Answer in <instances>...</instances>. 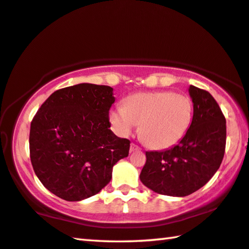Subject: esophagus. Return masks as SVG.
Returning <instances> with one entry per match:
<instances>
[{
  "label": "esophagus",
  "instance_id": "34e87169",
  "mask_svg": "<svg viewBox=\"0 0 249 249\" xmlns=\"http://www.w3.org/2000/svg\"><path fill=\"white\" fill-rule=\"evenodd\" d=\"M140 147H139V146H137L136 144H134V143H132L131 144V147H129V151H131V152H135V151H140Z\"/></svg>",
  "mask_w": 249,
  "mask_h": 249
}]
</instances>
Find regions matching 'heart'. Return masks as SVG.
Listing matches in <instances>:
<instances>
[{
  "label": "heart",
  "instance_id": "1",
  "mask_svg": "<svg viewBox=\"0 0 249 249\" xmlns=\"http://www.w3.org/2000/svg\"><path fill=\"white\" fill-rule=\"evenodd\" d=\"M193 115L194 104L187 95L159 90L132 94L108 117L118 135L129 136L140 125V137L148 147L166 149L184 139Z\"/></svg>",
  "mask_w": 249,
  "mask_h": 249
}]
</instances>
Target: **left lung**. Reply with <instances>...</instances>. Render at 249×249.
Returning <instances> with one entry per match:
<instances>
[{"label": "left lung", "mask_w": 249, "mask_h": 249, "mask_svg": "<svg viewBox=\"0 0 249 249\" xmlns=\"http://www.w3.org/2000/svg\"><path fill=\"white\" fill-rule=\"evenodd\" d=\"M194 104L192 125L174 147L146 152L140 178L153 192L168 196H187L198 191L222 164L226 146V120L207 90L189 86Z\"/></svg>", "instance_id": "1"}]
</instances>
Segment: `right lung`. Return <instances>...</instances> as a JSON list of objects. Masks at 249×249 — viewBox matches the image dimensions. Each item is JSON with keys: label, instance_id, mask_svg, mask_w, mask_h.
<instances>
[{"label": "right lung", "instance_id": "1", "mask_svg": "<svg viewBox=\"0 0 249 249\" xmlns=\"http://www.w3.org/2000/svg\"><path fill=\"white\" fill-rule=\"evenodd\" d=\"M113 89L82 84L55 90L31 122L30 157L51 193L69 202L97 194L113 166L128 156L129 142L110 131Z\"/></svg>", "mask_w": 249, "mask_h": 249}]
</instances>
